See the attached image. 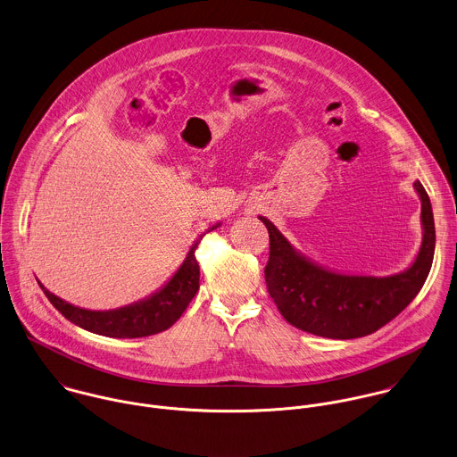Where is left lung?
<instances>
[{"label": "left lung", "instance_id": "left-lung-1", "mask_svg": "<svg viewBox=\"0 0 457 457\" xmlns=\"http://www.w3.org/2000/svg\"><path fill=\"white\" fill-rule=\"evenodd\" d=\"M422 212V245L415 262L386 277L334 272L296 251L274 224L260 215L270 235L265 278L277 309L293 327L328 337H364L394 320L424 286L435 256V219L422 183H413Z\"/></svg>", "mask_w": 457, "mask_h": 457}]
</instances>
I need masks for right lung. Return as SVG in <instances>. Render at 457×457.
<instances>
[{
  "mask_svg": "<svg viewBox=\"0 0 457 457\" xmlns=\"http://www.w3.org/2000/svg\"><path fill=\"white\" fill-rule=\"evenodd\" d=\"M220 224L212 226L208 231L219 228ZM203 235L192 244L187 258L175 275L150 296L134 302L125 307L109 309V311H90L78 305H72L60 296L53 295L40 282L44 295L49 302L74 325L105 337L118 339H134L146 337L168 330L180 316L194 295L199 289V265L195 262V249Z\"/></svg>",
  "mask_w": 457,
  "mask_h": 457,
  "instance_id": "add662e5",
  "label": "right lung"
}]
</instances>
